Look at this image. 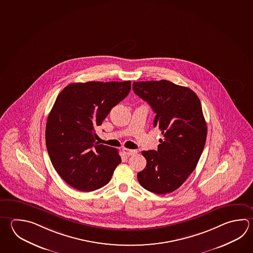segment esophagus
Listing matches in <instances>:
<instances>
[{"label": "esophagus", "instance_id": "obj_1", "mask_svg": "<svg viewBox=\"0 0 253 253\" xmlns=\"http://www.w3.org/2000/svg\"><path fill=\"white\" fill-rule=\"evenodd\" d=\"M123 152L124 153L125 156L129 157V156L135 155V154L137 153V151H136V150H132V149H128V148H123Z\"/></svg>", "mask_w": 253, "mask_h": 253}]
</instances>
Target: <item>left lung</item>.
<instances>
[{
    "label": "left lung",
    "instance_id": "left-lung-1",
    "mask_svg": "<svg viewBox=\"0 0 253 253\" xmlns=\"http://www.w3.org/2000/svg\"><path fill=\"white\" fill-rule=\"evenodd\" d=\"M134 93L151 106L163 138L158 150L142 151L147 159L138 181L156 194L177 190L195 170L205 146L207 124L200 98L186 86L171 81L133 82Z\"/></svg>",
    "mask_w": 253,
    "mask_h": 253
}]
</instances>
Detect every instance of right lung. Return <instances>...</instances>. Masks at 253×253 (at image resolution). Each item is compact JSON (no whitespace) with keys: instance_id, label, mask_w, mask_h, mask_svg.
I'll return each instance as SVG.
<instances>
[{"instance_id":"add662e5","label":"right lung","mask_w":253,"mask_h":253,"mask_svg":"<svg viewBox=\"0 0 253 253\" xmlns=\"http://www.w3.org/2000/svg\"><path fill=\"white\" fill-rule=\"evenodd\" d=\"M130 81L72 83L48 115L45 143L54 169L70 186L93 191L109 182L122 162L118 150L95 142V129L130 90Z\"/></svg>"}]
</instances>
